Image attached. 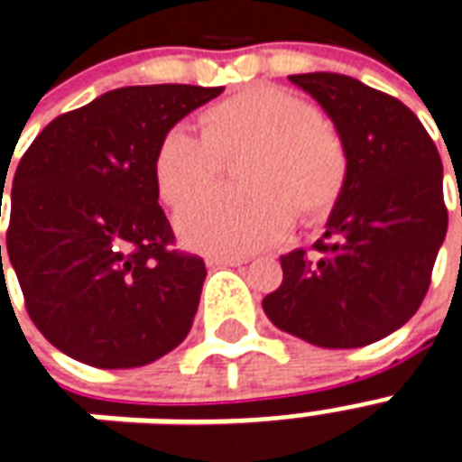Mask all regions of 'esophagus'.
<instances>
[{
    "label": "esophagus",
    "instance_id": "1",
    "mask_svg": "<svg viewBox=\"0 0 462 462\" xmlns=\"http://www.w3.org/2000/svg\"><path fill=\"white\" fill-rule=\"evenodd\" d=\"M245 263L243 257H234V255H209L207 257V264L209 267H241Z\"/></svg>",
    "mask_w": 462,
    "mask_h": 462
}]
</instances>
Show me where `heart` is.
I'll return each instance as SVG.
<instances>
[{
  "instance_id": "1",
  "label": "heart",
  "mask_w": 462,
  "mask_h": 462,
  "mask_svg": "<svg viewBox=\"0 0 462 462\" xmlns=\"http://www.w3.org/2000/svg\"><path fill=\"white\" fill-rule=\"evenodd\" d=\"M199 137L185 125L161 134L153 182L171 207L185 205L241 153L238 190H212L185 207L175 226L190 248L243 255L289 234L296 209L316 224L335 209L346 185V152L328 120L277 86H250L199 116Z\"/></svg>"
}]
</instances>
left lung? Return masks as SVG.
Returning a JSON list of instances; mask_svg holds the SVG:
<instances>
[{"label": "left lung", "instance_id": "8db88e82", "mask_svg": "<svg viewBox=\"0 0 462 462\" xmlns=\"http://www.w3.org/2000/svg\"><path fill=\"white\" fill-rule=\"evenodd\" d=\"M291 84L320 103L346 152V185L313 255H282L284 280L263 299L280 330L352 349L410 320L446 238L443 166L420 117L359 79L313 71Z\"/></svg>", "mask_w": 462, "mask_h": 462}]
</instances>
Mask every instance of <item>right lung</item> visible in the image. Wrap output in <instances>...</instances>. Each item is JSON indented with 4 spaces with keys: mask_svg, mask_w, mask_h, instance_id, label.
<instances>
[{
    "mask_svg": "<svg viewBox=\"0 0 462 462\" xmlns=\"http://www.w3.org/2000/svg\"><path fill=\"white\" fill-rule=\"evenodd\" d=\"M221 91L116 88L55 117L23 153L6 253L31 320L71 359L144 366L188 337L207 270L202 257L168 248L153 152L168 127Z\"/></svg>",
    "mask_w": 462,
    "mask_h": 462,
    "instance_id": "right-lung-1",
    "label": "right lung"
}]
</instances>
